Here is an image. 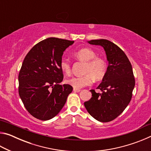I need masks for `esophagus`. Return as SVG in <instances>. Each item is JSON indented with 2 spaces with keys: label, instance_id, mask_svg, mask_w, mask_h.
Masks as SVG:
<instances>
[{
  "label": "esophagus",
  "instance_id": "obj_1",
  "mask_svg": "<svg viewBox=\"0 0 151 151\" xmlns=\"http://www.w3.org/2000/svg\"><path fill=\"white\" fill-rule=\"evenodd\" d=\"M73 91H74V92H76V93H78V92H80V91H81V89H78V88H74Z\"/></svg>",
  "mask_w": 151,
  "mask_h": 151
}]
</instances>
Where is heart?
<instances>
[{"instance_id": "1", "label": "heart", "mask_w": 151, "mask_h": 151, "mask_svg": "<svg viewBox=\"0 0 151 151\" xmlns=\"http://www.w3.org/2000/svg\"><path fill=\"white\" fill-rule=\"evenodd\" d=\"M74 56L83 62V73L85 74L80 76H73L66 83L75 88H81L86 86L91 85L93 83V78L96 81H100L106 73V63L103 58L96 57V53L91 48H81L74 53ZM60 68L63 73L69 75L71 73V64L66 58H63L60 60Z\"/></svg>"}]
</instances>
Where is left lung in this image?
I'll return each mask as SVG.
<instances>
[{"instance_id": "1", "label": "left lung", "mask_w": 151, "mask_h": 151, "mask_svg": "<svg viewBox=\"0 0 151 151\" xmlns=\"http://www.w3.org/2000/svg\"><path fill=\"white\" fill-rule=\"evenodd\" d=\"M88 43L104 48L109 66L103 81L97 87L102 93L91 90V99L84 104L97 121L110 122L124 111L131 100L135 85L132 65L124 51L114 43L106 39L92 40Z\"/></svg>"}]
</instances>
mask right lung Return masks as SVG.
Segmentation results:
<instances>
[{
    "instance_id": "right-lung-1",
    "label": "right lung",
    "mask_w": 151,
    "mask_h": 151,
    "mask_svg": "<svg viewBox=\"0 0 151 151\" xmlns=\"http://www.w3.org/2000/svg\"><path fill=\"white\" fill-rule=\"evenodd\" d=\"M74 41L51 37L35 45L25 57L19 75V93L28 112L47 121L57 115L73 86L61 85L60 60Z\"/></svg>"
}]
</instances>
